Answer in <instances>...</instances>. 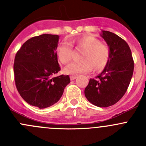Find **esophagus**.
Masks as SVG:
<instances>
[{"mask_svg":"<svg viewBox=\"0 0 146 146\" xmlns=\"http://www.w3.org/2000/svg\"><path fill=\"white\" fill-rule=\"evenodd\" d=\"M76 78H77V76H70V78L71 80H74Z\"/></svg>","mask_w":146,"mask_h":146,"instance_id":"esophagus-1","label":"esophagus"}]
</instances>
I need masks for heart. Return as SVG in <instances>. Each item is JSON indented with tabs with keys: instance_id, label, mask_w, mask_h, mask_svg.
<instances>
[{
	"instance_id": "b5f03b06",
	"label": "heart",
	"mask_w": 146,
	"mask_h": 146,
	"mask_svg": "<svg viewBox=\"0 0 146 146\" xmlns=\"http://www.w3.org/2000/svg\"><path fill=\"white\" fill-rule=\"evenodd\" d=\"M78 48L83 50L80 56L82 61L72 62L64 68L67 74H80L88 73L93 69L101 70L107 66L110 59V52L107 45L92 35H87L77 40ZM73 54L71 44L64 41L59 44L56 49V54L58 61L62 64H66L70 61Z\"/></svg>"
}]
</instances>
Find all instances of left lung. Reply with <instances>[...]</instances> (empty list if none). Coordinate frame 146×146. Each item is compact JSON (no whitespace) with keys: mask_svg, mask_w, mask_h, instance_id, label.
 Masks as SVG:
<instances>
[{"mask_svg":"<svg viewBox=\"0 0 146 146\" xmlns=\"http://www.w3.org/2000/svg\"><path fill=\"white\" fill-rule=\"evenodd\" d=\"M100 36L110 49V59L96 79H90L85 89L88 100L99 107H107L121 99L130 84L134 68L131 51L123 39L109 31Z\"/></svg>","mask_w":146,"mask_h":146,"instance_id":"1","label":"left lung"}]
</instances>
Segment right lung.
<instances>
[{"mask_svg":"<svg viewBox=\"0 0 146 146\" xmlns=\"http://www.w3.org/2000/svg\"><path fill=\"white\" fill-rule=\"evenodd\" d=\"M58 40L56 35L34 36L23 44L15 58L17 91L26 102L39 109L56 103L70 82L68 76H54L61 70L56 54Z\"/></svg>","mask_w":146,"mask_h":146,"instance_id":"1","label":"right lung"}]
</instances>
